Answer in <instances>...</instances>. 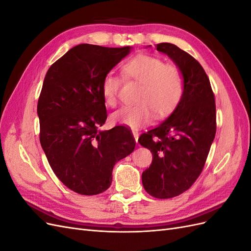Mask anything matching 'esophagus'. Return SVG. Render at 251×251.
<instances>
[{
	"mask_svg": "<svg viewBox=\"0 0 251 251\" xmlns=\"http://www.w3.org/2000/svg\"><path fill=\"white\" fill-rule=\"evenodd\" d=\"M133 135H134V138H135V140H136V142L138 141V137H139V134H138V132L137 131H133Z\"/></svg>",
	"mask_w": 251,
	"mask_h": 251,
	"instance_id": "obj_1",
	"label": "esophagus"
}]
</instances>
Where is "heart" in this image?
Masks as SVG:
<instances>
[{
  "label": "heart",
  "mask_w": 251,
  "mask_h": 251,
  "mask_svg": "<svg viewBox=\"0 0 251 251\" xmlns=\"http://www.w3.org/2000/svg\"><path fill=\"white\" fill-rule=\"evenodd\" d=\"M124 77L140 83L134 105L121 108L112 115L115 123L138 128L157 117H165L178 107L184 94V77L179 67L165 64L161 58L141 54L121 67ZM121 79L113 72L104 75L101 92L110 107L118 102Z\"/></svg>",
  "instance_id": "obj_1"
}]
</instances>
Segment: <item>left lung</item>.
<instances>
[{
	"label": "left lung",
	"mask_w": 251,
	"mask_h": 251,
	"mask_svg": "<svg viewBox=\"0 0 251 251\" xmlns=\"http://www.w3.org/2000/svg\"><path fill=\"white\" fill-rule=\"evenodd\" d=\"M184 77V94L169 118L143 133L138 141L153 161L142 173L147 193L158 199L179 196L198 179L215 139L216 102L209 78L198 60L170 43L156 45Z\"/></svg>",
	"instance_id": "obj_1"
}]
</instances>
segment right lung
<instances>
[{
	"mask_svg": "<svg viewBox=\"0 0 251 251\" xmlns=\"http://www.w3.org/2000/svg\"><path fill=\"white\" fill-rule=\"evenodd\" d=\"M130 50L80 44L52 64L45 76L37 102L40 141L56 177L77 194L107 191L114 165L135 149L127 127L98 130L108 116L102 79Z\"/></svg>",
	"mask_w": 251,
	"mask_h": 251,
	"instance_id": "obj_1",
	"label": "right lung"
}]
</instances>
